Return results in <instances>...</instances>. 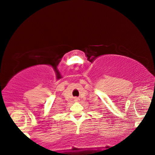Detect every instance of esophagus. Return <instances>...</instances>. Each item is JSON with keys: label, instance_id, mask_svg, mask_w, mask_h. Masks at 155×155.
I'll list each match as a JSON object with an SVG mask.
<instances>
[{"label": "esophagus", "instance_id": "1", "mask_svg": "<svg viewBox=\"0 0 155 155\" xmlns=\"http://www.w3.org/2000/svg\"><path fill=\"white\" fill-rule=\"evenodd\" d=\"M78 100H79V98H77V97L74 98V101H78Z\"/></svg>", "mask_w": 155, "mask_h": 155}]
</instances>
